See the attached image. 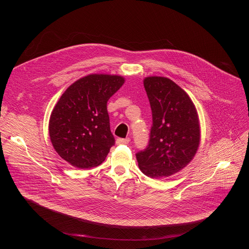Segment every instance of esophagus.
Segmentation results:
<instances>
[{
    "label": "esophagus",
    "mask_w": 249,
    "mask_h": 249,
    "mask_svg": "<svg viewBox=\"0 0 249 249\" xmlns=\"http://www.w3.org/2000/svg\"><path fill=\"white\" fill-rule=\"evenodd\" d=\"M130 138H125V139H122V138H119L116 140V144L117 145H121V144H129L130 143Z\"/></svg>",
    "instance_id": "obj_1"
}]
</instances>
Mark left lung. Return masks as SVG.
<instances>
[{"label":"left lung","mask_w":249,"mask_h":249,"mask_svg":"<svg viewBox=\"0 0 249 249\" xmlns=\"http://www.w3.org/2000/svg\"><path fill=\"white\" fill-rule=\"evenodd\" d=\"M153 126L149 146L136 155L141 171L151 178L168 177L195 157L201 140L197 109L188 93L165 77H146Z\"/></svg>","instance_id":"left-lung-1"}]
</instances>
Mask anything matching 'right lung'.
Listing matches in <instances>:
<instances>
[{"mask_svg": "<svg viewBox=\"0 0 249 249\" xmlns=\"http://www.w3.org/2000/svg\"><path fill=\"white\" fill-rule=\"evenodd\" d=\"M119 75L90 74L71 85L54 106L49 136L57 154L78 168L99 165L115 140L110 131L108 99L123 86Z\"/></svg>", "mask_w": 249, "mask_h": 249, "instance_id": "1", "label": "right lung"}]
</instances>
